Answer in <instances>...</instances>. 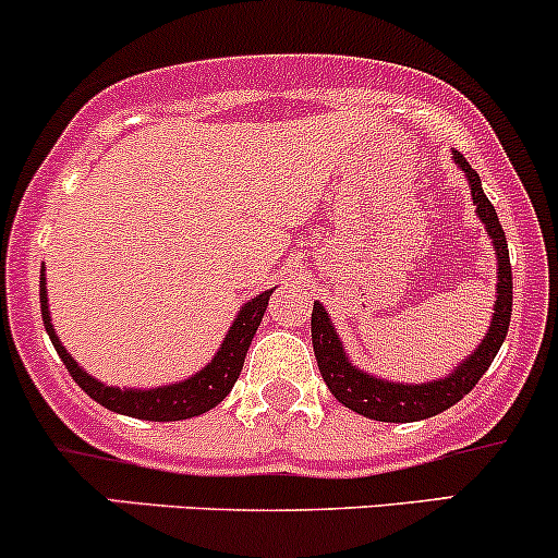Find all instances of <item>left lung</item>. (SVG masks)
<instances>
[{"label": "left lung", "instance_id": "8db88e82", "mask_svg": "<svg viewBox=\"0 0 558 558\" xmlns=\"http://www.w3.org/2000/svg\"><path fill=\"white\" fill-rule=\"evenodd\" d=\"M452 158H456V163L463 169V174H466L471 201H474L476 214H480L487 235L493 238L495 256H498V289H495L498 296H495V312L493 320H489V330L485 333V339H482V344L445 378L426 384H397L384 381V378L354 368L352 360L347 357L344 344H341V339L336 336V328L333 323H330L326 307H323L320 302H315V307H312V347H315L317 368L323 373V381L328 384L330 395H333L341 405L365 415V418L387 421V424H410V421L432 418V415L452 408L458 400H463V397L476 387V381H480L482 376H485V371L495 360V354H498V349L504 344L508 333L513 304V283L506 232L500 228L495 206L489 204L485 190H482L480 174L469 167V161L458 150H452Z\"/></svg>", "mask_w": 558, "mask_h": 558}]
</instances>
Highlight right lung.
<instances>
[{
  "instance_id": "add662e5",
  "label": "right lung",
  "mask_w": 558,
  "mask_h": 558,
  "mask_svg": "<svg viewBox=\"0 0 558 558\" xmlns=\"http://www.w3.org/2000/svg\"><path fill=\"white\" fill-rule=\"evenodd\" d=\"M269 291H262L259 296L251 299L235 315L232 326L225 336V341L219 344V352L214 354L211 363L206 368H201L195 376L185 378L180 384H169V387L158 389H119V387H106L102 381L92 378L76 360L71 357L69 349L60 344L58 333H54L50 323V307H47V280H45V267H41L39 278V302H41V317H45V328L50 333V341L54 352L60 354L63 365L69 368L73 381L78 384L95 402H100L102 408L113 410V413L132 415V418L143 421H182L193 418V415L206 413V410L217 408L225 397L230 395V389L235 387L238 376L243 371V360L254 339L256 328H259L262 315H265Z\"/></svg>"
}]
</instances>
